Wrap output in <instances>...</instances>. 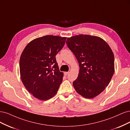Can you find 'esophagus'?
Wrapping results in <instances>:
<instances>
[{
	"label": "esophagus",
	"mask_w": 130,
	"mask_h": 130,
	"mask_svg": "<svg viewBox=\"0 0 130 130\" xmlns=\"http://www.w3.org/2000/svg\"><path fill=\"white\" fill-rule=\"evenodd\" d=\"M69 74V72H64V75L65 76H67V75H68Z\"/></svg>",
	"instance_id": "34e87169"
}]
</instances>
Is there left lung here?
<instances>
[{
	"label": "left lung",
	"mask_w": 130,
	"mask_h": 130,
	"mask_svg": "<svg viewBox=\"0 0 130 130\" xmlns=\"http://www.w3.org/2000/svg\"><path fill=\"white\" fill-rule=\"evenodd\" d=\"M66 43L76 56L79 73L73 82L77 92L86 98H93L108 86L115 72L114 54L101 38L79 35L68 38Z\"/></svg>",
	"instance_id": "obj_1"
}]
</instances>
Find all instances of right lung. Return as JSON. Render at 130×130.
Masks as SVG:
<instances>
[{"label":"right lung","instance_id":"obj_1","mask_svg":"<svg viewBox=\"0 0 130 130\" xmlns=\"http://www.w3.org/2000/svg\"><path fill=\"white\" fill-rule=\"evenodd\" d=\"M66 37L47 35L33 39L21 54L20 78L24 86L41 100L52 98L59 89L64 74L56 56L64 46Z\"/></svg>","mask_w":130,"mask_h":130}]
</instances>
